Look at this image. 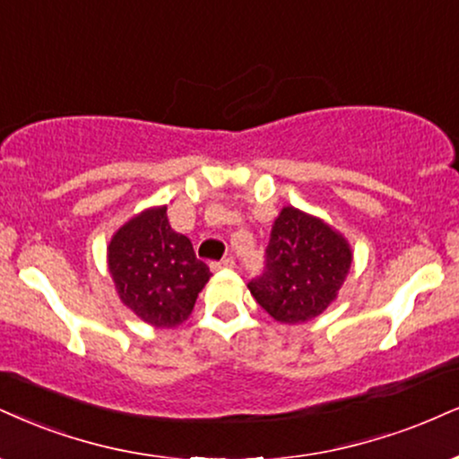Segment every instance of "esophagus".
<instances>
[{
  "instance_id": "1",
  "label": "esophagus",
  "mask_w": 459,
  "mask_h": 459,
  "mask_svg": "<svg viewBox=\"0 0 459 459\" xmlns=\"http://www.w3.org/2000/svg\"><path fill=\"white\" fill-rule=\"evenodd\" d=\"M212 267L213 269H230V267H235V258L233 256H226V258H222V261L213 263Z\"/></svg>"
}]
</instances>
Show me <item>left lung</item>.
Wrapping results in <instances>:
<instances>
[{"instance_id": "8db88e82", "label": "left lung", "mask_w": 459, "mask_h": 459, "mask_svg": "<svg viewBox=\"0 0 459 459\" xmlns=\"http://www.w3.org/2000/svg\"><path fill=\"white\" fill-rule=\"evenodd\" d=\"M351 263L352 252L344 237L314 215L284 207L264 250V272L247 289L280 323H307L338 297Z\"/></svg>"}]
</instances>
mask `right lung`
<instances>
[{
  "label": "right lung",
  "mask_w": 459,
  "mask_h": 459,
  "mask_svg": "<svg viewBox=\"0 0 459 459\" xmlns=\"http://www.w3.org/2000/svg\"><path fill=\"white\" fill-rule=\"evenodd\" d=\"M108 272L121 303L160 329L190 316L212 275L192 241L170 229L167 207L147 209L121 226L108 244Z\"/></svg>",
  "instance_id": "right-lung-1"
}]
</instances>
